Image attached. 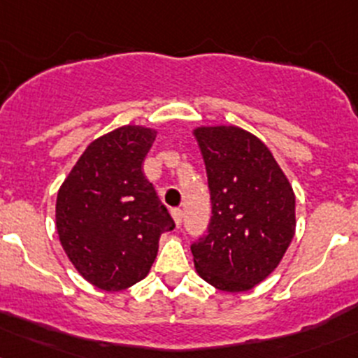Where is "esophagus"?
<instances>
[{
	"instance_id": "34e87169",
	"label": "esophagus",
	"mask_w": 358,
	"mask_h": 358,
	"mask_svg": "<svg viewBox=\"0 0 358 358\" xmlns=\"http://www.w3.org/2000/svg\"><path fill=\"white\" fill-rule=\"evenodd\" d=\"M172 219H174L176 226H180V222H182V210L180 208H174L172 210Z\"/></svg>"
}]
</instances>
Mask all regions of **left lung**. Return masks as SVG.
<instances>
[{
  "mask_svg": "<svg viewBox=\"0 0 358 358\" xmlns=\"http://www.w3.org/2000/svg\"><path fill=\"white\" fill-rule=\"evenodd\" d=\"M193 136L208 178V233L191 246L203 281L245 293L267 279L296 227L294 191L262 139L238 125H201Z\"/></svg>",
  "mask_w": 358,
  "mask_h": 358,
  "instance_id": "obj_1",
  "label": "left lung"
}]
</instances>
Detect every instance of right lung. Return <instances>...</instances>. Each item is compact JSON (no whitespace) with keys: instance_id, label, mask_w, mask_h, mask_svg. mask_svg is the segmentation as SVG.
Listing matches in <instances>:
<instances>
[{"instance_id":"obj_1","label":"right lung","mask_w":358,"mask_h":358,"mask_svg":"<svg viewBox=\"0 0 358 358\" xmlns=\"http://www.w3.org/2000/svg\"><path fill=\"white\" fill-rule=\"evenodd\" d=\"M157 134L129 124L99 136L58 189L62 246L76 271L103 291H122L145 279L162 233L176 226L141 171Z\"/></svg>"}]
</instances>
